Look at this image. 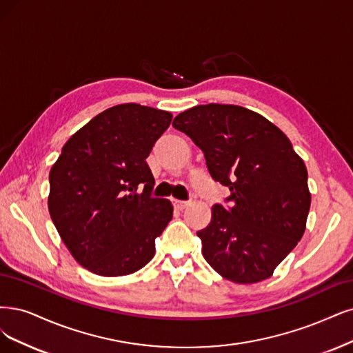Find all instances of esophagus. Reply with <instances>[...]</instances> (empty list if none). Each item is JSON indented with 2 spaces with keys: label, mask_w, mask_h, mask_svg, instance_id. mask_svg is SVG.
<instances>
[{
  "label": "esophagus",
  "mask_w": 353,
  "mask_h": 353,
  "mask_svg": "<svg viewBox=\"0 0 353 353\" xmlns=\"http://www.w3.org/2000/svg\"><path fill=\"white\" fill-rule=\"evenodd\" d=\"M173 205H174V208L176 210H179V211H183L185 208H188L189 205H190V202H185V201H173Z\"/></svg>",
  "instance_id": "obj_1"
}]
</instances>
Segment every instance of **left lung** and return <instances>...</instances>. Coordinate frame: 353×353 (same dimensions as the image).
I'll return each instance as SVG.
<instances>
[{
  "label": "left lung",
  "instance_id": "1",
  "mask_svg": "<svg viewBox=\"0 0 353 353\" xmlns=\"http://www.w3.org/2000/svg\"><path fill=\"white\" fill-rule=\"evenodd\" d=\"M173 126L205 155L214 180L228 186L232 206H212L198 231L202 254L221 276L256 283L303 239L311 205L307 167L282 130L234 104H202L177 114Z\"/></svg>",
  "mask_w": 353,
  "mask_h": 353
}]
</instances>
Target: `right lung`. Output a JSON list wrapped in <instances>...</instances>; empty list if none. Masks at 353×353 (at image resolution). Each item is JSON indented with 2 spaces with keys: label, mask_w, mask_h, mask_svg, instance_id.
Here are the masks:
<instances>
[{
  "label": "right lung",
  "mask_w": 353,
  "mask_h": 353,
  "mask_svg": "<svg viewBox=\"0 0 353 353\" xmlns=\"http://www.w3.org/2000/svg\"><path fill=\"white\" fill-rule=\"evenodd\" d=\"M172 119L165 110L117 104L78 129L50 168V218L72 257L96 275L145 266L173 218L172 202L151 196L145 161Z\"/></svg>",
  "instance_id": "add662e5"
}]
</instances>
